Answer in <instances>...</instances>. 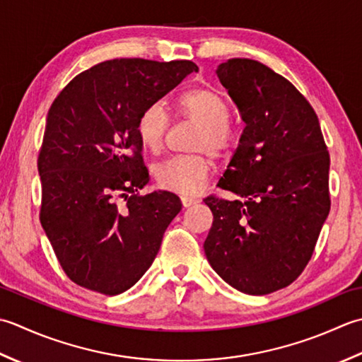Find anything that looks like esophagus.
Masks as SVG:
<instances>
[{
	"instance_id": "34e87169",
	"label": "esophagus",
	"mask_w": 362,
	"mask_h": 362,
	"mask_svg": "<svg viewBox=\"0 0 362 362\" xmlns=\"http://www.w3.org/2000/svg\"><path fill=\"white\" fill-rule=\"evenodd\" d=\"M181 203L184 208H190V206H194L198 203L197 198H190V197H181Z\"/></svg>"
}]
</instances>
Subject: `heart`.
Masks as SVG:
<instances>
[{
  "instance_id": "b5f03b06",
  "label": "heart",
  "mask_w": 362,
  "mask_h": 362,
  "mask_svg": "<svg viewBox=\"0 0 362 362\" xmlns=\"http://www.w3.org/2000/svg\"><path fill=\"white\" fill-rule=\"evenodd\" d=\"M180 114L184 119L200 124L194 150L208 151L216 158H225L238 144V131L228 122L230 105L214 87H197L186 92L178 101ZM168 114L160 103L146 106L139 115L136 132L145 150L156 153L160 150L168 129ZM211 162L206 154L175 156L160 162L154 168V178L165 190L182 195H195L209 178Z\"/></svg>"
}]
</instances>
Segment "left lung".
<instances>
[{"label": "left lung", "mask_w": 362, "mask_h": 362, "mask_svg": "<svg viewBox=\"0 0 362 362\" xmlns=\"http://www.w3.org/2000/svg\"><path fill=\"white\" fill-rule=\"evenodd\" d=\"M245 123L217 186L243 200L208 197L204 253L234 289L265 295L293 283L311 259L329 212V154L319 119L289 81L253 59L217 67Z\"/></svg>", "instance_id": "1"}]
</instances>
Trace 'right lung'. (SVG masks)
Returning <instances> with one entry per match:
<instances>
[{
    "label": "right lung",
    "instance_id": "1",
    "mask_svg": "<svg viewBox=\"0 0 362 362\" xmlns=\"http://www.w3.org/2000/svg\"><path fill=\"white\" fill-rule=\"evenodd\" d=\"M194 71L190 61L114 59L73 78L51 105L37 160L40 223L78 286L119 295L156 257L182 204L168 190L136 194L150 181L136 124Z\"/></svg>",
    "mask_w": 362,
    "mask_h": 362
}]
</instances>
